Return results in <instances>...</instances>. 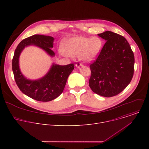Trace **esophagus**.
Masks as SVG:
<instances>
[{"label": "esophagus", "mask_w": 149, "mask_h": 149, "mask_svg": "<svg viewBox=\"0 0 149 149\" xmlns=\"http://www.w3.org/2000/svg\"><path fill=\"white\" fill-rule=\"evenodd\" d=\"M75 66H76L77 67H83L84 65H83L82 63H81V62L78 61V62H77L76 64H75Z\"/></svg>", "instance_id": "1"}]
</instances>
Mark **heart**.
<instances>
[{"mask_svg": "<svg viewBox=\"0 0 149 149\" xmlns=\"http://www.w3.org/2000/svg\"><path fill=\"white\" fill-rule=\"evenodd\" d=\"M102 45V40L97 36H77L65 39L61 45V51L65 55H79L81 59L91 61L95 58Z\"/></svg>", "mask_w": 149, "mask_h": 149, "instance_id": "1", "label": "heart"}]
</instances>
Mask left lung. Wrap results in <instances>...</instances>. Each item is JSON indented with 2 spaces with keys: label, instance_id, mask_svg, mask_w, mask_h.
Listing matches in <instances>:
<instances>
[{
  "label": "left lung",
  "instance_id": "left-lung-1",
  "mask_svg": "<svg viewBox=\"0 0 149 149\" xmlns=\"http://www.w3.org/2000/svg\"><path fill=\"white\" fill-rule=\"evenodd\" d=\"M98 35L106 42L90 64L89 86L95 94L111 97L122 92L131 82L134 56L129 43L123 36L111 31Z\"/></svg>",
  "mask_w": 149,
  "mask_h": 149
}]
</instances>
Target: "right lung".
<instances>
[{"mask_svg":"<svg viewBox=\"0 0 149 149\" xmlns=\"http://www.w3.org/2000/svg\"><path fill=\"white\" fill-rule=\"evenodd\" d=\"M54 38L52 36L34 35L21 41L16 47L12 59V71L15 82L19 90L29 97L38 101L48 102L59 96L63 91L68 76L74 68V63L66 65L53 64L49 71L38 80L26 79L20 72L19 67V57L24 48L35 45L45 50L49 55L54 56Z\"/></svg>","mask_w":149,"mask_h":149,"instance_id":"add662e5","label":"right lung"}]
</instances>
